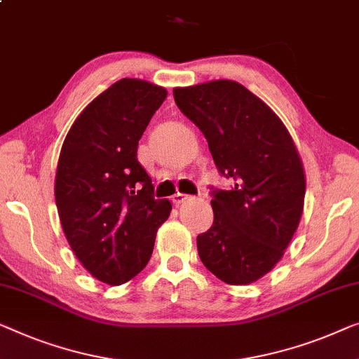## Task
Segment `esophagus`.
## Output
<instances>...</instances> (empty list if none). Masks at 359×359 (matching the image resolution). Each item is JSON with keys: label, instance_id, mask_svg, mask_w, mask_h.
<instances>
[{"label": "esophagus", "instance_id": "1", "mask_svg": "<svg viewBox=\"0 0 359 359\" xmlns=\"http://www.w3.org/2000/svg\"><path fill=\"white\" fill-rule=\"evenodd\" d=\"M189 199H191V196L183 194V192H176V194L171 197V201H173L175 205H181V204H183V202L189 201Z\"/></svg>", "mask_w": 359, "mask_h": 359}]
</instances>
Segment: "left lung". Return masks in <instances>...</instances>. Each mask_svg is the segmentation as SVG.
<instances>
[{
	"mask_svg": "<svg viewBox=\"0 0 359 359\" xmlns=\"http://www.w3.org/2000/svg\"><path fill=\"white\" fill-rule=\"evenodd\" d=\"M204 134L230 189L212 188L214 223L197 236L204 266L228 285L256 282L273 269L303 214L306 180L290 133L261 98L235 81L173 90Z\"/></svg>",
	"mask_w": 359,
	"mask_h": 359,
	"instance_id": "obj_1",
	"label": "left lung"
}]
</instances>
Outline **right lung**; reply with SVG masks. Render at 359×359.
<instances>
[{"instance_id":"add662e5","label":"right lung","mask_w":359,"mask_h":359,"mask_svg":"<svg viewBox=\"0 0 359 359\" xmlns=\"http://www.w3.org/2000/svg\"><path fill=\"white\" fill-rule=\"evenodd\" d=\"M167 90L121 79L84 108L61 147L55 181L66 240L93 277L121 285L147 266L171 204L155 199L139 139Z\"/></svg>"}]
</instances>
